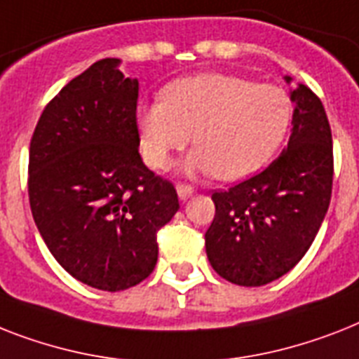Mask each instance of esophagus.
<instances>
[{"mask_svg": "<svg viewBox=\"0 0 359 359\" xmlns=\"http://www.w3.org/2000/svg\"><path fill=\"white\" fill-rule=\"evenodd\" d=\"M194 191H195V189L191 188V186H188V184H179V186H177V194H179V197L182 201H186V199H188V197H191V195H194Z\"/></svg>", "mask_w": 359, "mask_h": 359, "instance_id": "obj_1", "label": "esophagus"}]
</instances>
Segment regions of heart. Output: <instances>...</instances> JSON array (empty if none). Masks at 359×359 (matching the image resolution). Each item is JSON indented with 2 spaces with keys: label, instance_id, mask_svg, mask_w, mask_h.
<instances>
[{
  "label": "heart",
  "instance_id": "1",
  "mask_svg": "<svg viewBox=\"0 0 359 359\" xmlns=\"http://www.w3.org/2000/svg\"><path fill=\"white\" fill-rule=\"evenodd\" d=\"M291 121V101L280 86L225 74L180 79L164 90V101L136 112L145 162L168 170L171 156L191 140L189 173L241 180L262 170L280 147Z\"/></svg>",
  "mask_w": 359,
  "mask_h": 359
}]
</instances>
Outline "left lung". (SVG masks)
Returning <instances> with one entry per match:
<instances>
[{
  "label": "left lung",
  "mask_w": 359,
  "mask_h": 359,
  "mask_svg": "<svg viewBox=\"0 0 359 359\" xmlns=\"http://www.w3.org/2000/svg\"><path fill=\"white\" fill-rule=\"evenodd\" d=\"M290 99L293 129L280 156L262 173L212 194L215 215L205 234L206 255L232 284L256 287L293 269L330 205L334 154L325 107L304 84L291 90Z\"/></svg>",
  "instance_id": "8db88e82"
}]
</instances>
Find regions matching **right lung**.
I'll list each match as a JSON object with an SVG mask.
<instances>
[{"instance_id":"obj_1","label":"right lung","mask_w":359,"mask_h":359,"mask_svg":"<svg viewBox=\"0 0 359 359\" xmlns=\"http://www.w3.org/2000/svg\"><path fill=\"white\" fill-rule=\"evenodd\" d=\"M103 58L43 109L29 149V203L38 232L69 275L123 291L153 273L156 232L179 210L170 180L140 156L138 81Z\"/></svg>"}]
</instances>
